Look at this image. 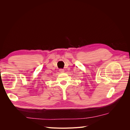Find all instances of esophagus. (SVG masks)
<instances>
[{
	"label": "esophagus",
	"instance_id": "esophagus-1",
	"mask_svg": "<svg viewBox=\"0 0 130 130\" xmlns=\"http://www.w3.org/2000/svg\"><path fill=\"white\" fill-rule=\"evenodd\" d=\"M59 71H60V73H64V69H60V70H59Z\"/></svg>",
	"mask_w": 130,
	"mask_h": 130
}]
</instances>
